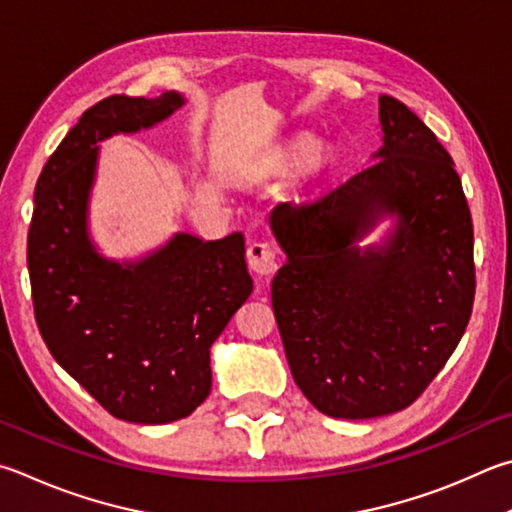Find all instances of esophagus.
Segmentation results:
<instances>
[{
  "mask_svg": "<svg viewBox=\"0 0 512 512\" xmlns=\"http://www.w3.org/2000/svg\"><path fill=\"white\" fill-rule=\"evenodd\" d=\"M246 259L250 271L257 275H271L277 268V259H275V248L266 241H253L246 250Z\"/></svg>",
  "mask_w": 512,
  "mask_h": 512,
  "instance_id": "esophagus-1",
  "label": "esophagus"
}]
</instances>
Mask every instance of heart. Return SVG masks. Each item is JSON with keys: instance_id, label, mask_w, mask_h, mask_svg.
<instances>
[{"instance_id": "1", "label": "heart", "mask_w": 512, "mask_h": 512, "mask_svg": "<svg viewBox=\"0 0 512 512\" xmlns=\"http://www.w3.org/2000/svg\"><path fill=\"white\" fill-rule=\"evenodd\" d=\"M313 156V145L309 141H297L288 154H284L282 165L288 167V170H297V167H302L309 163V159Z\"/></svg>"}]
</instances>
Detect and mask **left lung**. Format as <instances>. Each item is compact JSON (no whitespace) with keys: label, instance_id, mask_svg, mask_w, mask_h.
<instances>
[{"label":"left lung","instance_id":"left-lung-1","mask_svg":"<svg viewBox=\"0 0 512 512\" xmlns=\"http://www.w3.org/2000/svg\"><path fill=\"white\" fill-rule=\"evenodd\" d=\"M383 147L329 194L286 201L271 228L288 262L271 297L297 387L333 418L401 412L457 349L475 304V235L452 156L401 100L380 96ZM385 214V249L355 241Z\"/></svg>","mask_w":512,"mask_h":512}]
</instances>
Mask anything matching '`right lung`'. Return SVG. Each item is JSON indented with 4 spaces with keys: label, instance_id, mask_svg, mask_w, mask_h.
Wrapping results in <instances>:
<instances>
[{
    "label": "right lung",
    "instance_id": "1",
    "mask_svg": "<svg viewBox=\"0 0 512 512\" xmlns=\"http://www.w3.org/2000/svg\"><path fill=\"white\" fill-rule=\"evenodd\" d=\"M183 105L109 96L80 116L35 185L29 275L37 329L58 365L105 410L161 425L192 414L210 394V347L248 300L244 237L176 235L138 264H114L87 239L96 143L138 132Z\"/></svg>",
    "mask_w": 512,
    "mask_h": 512
}]
</instances>
